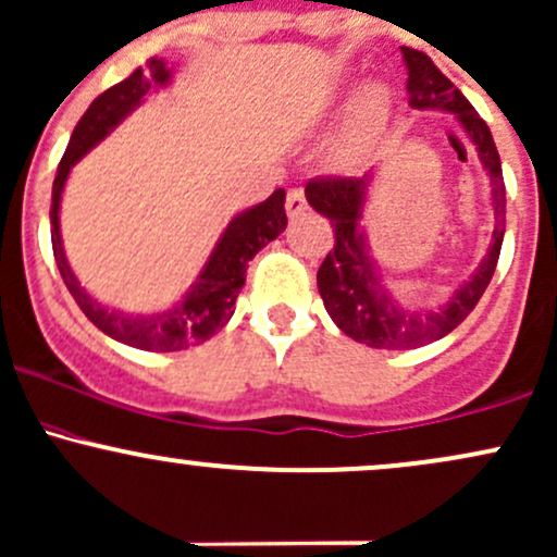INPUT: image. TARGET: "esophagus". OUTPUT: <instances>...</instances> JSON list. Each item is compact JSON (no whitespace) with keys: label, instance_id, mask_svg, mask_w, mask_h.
<instances>
[{"label":"esophagus","instance_id":"1","mask_svg":"<svg viewBox=\"0 0 557 557\" xmlns=\"http://www.w3.org/2000/svg\"><path fill=\"white\" fill-rule=\"evenodd\" d=\"M285 209H288V216L290 219L301 216V213L309 209L307 193H304V187H290L288 189V200H285Z\"/></svg>","mask_w":557,"mask_h":557}]
</instances>
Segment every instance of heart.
<instances>
[{
    "instance_id": "1",
    "label": "heart",
    "mask_w": 557,
    "mask_h": 557,
    "mask_svg": "<svg viewBox=\"0 0 557 557\" xmlns=\"http://www.w3.org/2000/svg\"><path fill=\"white\" fill-rule=\"evenodd\" d=\"M388 106H391L388 89L381 87V84H372V87L364 89L362 97H359V121L368 126L381 124V121L386 119Z\"/></svg>"
}]
</instances>
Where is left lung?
<instances>
[{"mask_svg":"<svg viewBox=\"0 0 557 557\" xmlns=\"http://www.w3.org/2000/svg\"><path fill=\"white\" fill-rule=\"evenodd\" d=\"M401 54H405L409 73V106L420 110L438 108L455 113L460 119L462 129L468 132L470 143L479 150L481 163L492 176L497 227H494L488 256L484 264L479 267V272L473 274V280L457 290V296L451 298L447 307L418 314V311L399 307L372 272L364 235L359 230V213H362L368 180L364 176L362 180H357V176H314V180L307 182V200L311 209L330 219L335 237L333 250L317 269V288H320L327 314L333 317L335 325L344 330L348 338L368 344L370 348H388V351L433 344V341L444 338L460 325L475 309V304L481 301L486 285L492 283L505 235L503 166H499V152L486 121L475 113L466 95L436 69V63L425 52L401 47Z\"/></svg>","mask_w":557,"mask_h":557,"instance_id":"1","label":"left lung"}]
</instances>
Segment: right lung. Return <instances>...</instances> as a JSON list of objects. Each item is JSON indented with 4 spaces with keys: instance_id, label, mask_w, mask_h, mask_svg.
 Listing matches in <instances>:
<instances>
[{
    "instance_id": "obj_1",
    "label": "right lung",
    "mask_w": 557,
    "mask_h": 557,
    "mask_svg": "<svg viewBox=\"0 0 557 557\" xmlns=\"http://www.w3.org/2000/svg\"><path fill=\"white\" fill-rule=\"evenodd\" d=\"M171 71H166L163 60L150 58L145 69L132 71L124 82L113 84V87L102 91L95 102H91L87 113L76 124L71 134L69 150H65L63 161L58 166V176L52 185V250L54 261H58L60 277H63L65 288L76 298L78 309L95 322L102 333L110 338L129 344L143 351H182V348L198 346L216 335L219 330L230 322L232 307L237 301V293L246 285V269L248 261L259 253L267 243H272L280 232L288 224L285 216V189H274L272 195L240 216L230 222L227 232L219 240L216 250L209 259V267L203 269L200 280L195 288L187 293L185 301L180 307L163 311L156 317H126L119 311H108L106 307L89 298L82 290L78 280L73 277L69 261L63 256V243H60V227H58V211H60V195H63L65 176L73 163L87 152L91 145L100 143L106 134L124 119L129 110L139 106L150 87H163L169 82Z\"/></svg>"
}]
</instances>
